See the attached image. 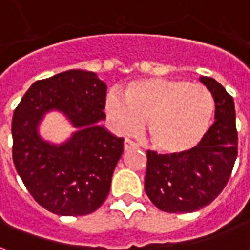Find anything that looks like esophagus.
<instances>
[{"mask_svg": "<svg viewBox=\"0 0 250 250\" xmlns=\"http://www.w3.org/2000/svg\"><path fill=\"white\" fill-rule=\"evenodd\" d=\"M138 148V145L131 139H125V151H130V150H135Z\"/></svg>", "mask_w": 250, "mask_h": 250, "instance_id": "esophagus-1", "label": "esophagus"}]
</instances>
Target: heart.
<instances>
[{
  "instance_id": "obj_1",
  "label": "heart",
  "mask_w": 250,
  "mask_h": 250,
  "mask_svg": "<svg viewBox=\"0 0 250 250\" xmlns=\"http://www.w3.org/2000/svg\"><path fill=\"white\" fill-rule=\"evenodd\" d=\"M105 109L115 128L132 132L147 120L154 148L166 155L193 151L208 135L215 102L208 88L188 80L152 77L127 85L125 99L109 95Z\"/></svg>"
}]
</instances>
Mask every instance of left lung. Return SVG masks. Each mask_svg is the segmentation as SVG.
I'll use <instances>...</instances> for the list:
<instances>
[{
	"label": "left lung",
	"instance_id": "1",
	"mask_svg": "<svg viewBox=\"0 0 250 250\" xmlns=\"http://www.w3.org/2000/svg\"><path fill=\"white\" fill-rule=\"evenodd\" d=\"M215 102V122L202 143L184 155L147 152L145 190L158 209L191 213L211 204L230 178L238 136L234 102L220 83L201 76Z\"/></svg>",
	"mask_w": 250,
	"mask_h": 250
}]
</instances>
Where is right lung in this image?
<instances>
[{
    "instance_id": "right-lung-1",
    "label": "right lung",
    "mask_w": 250,
    "mask_h": 250,
    "mask_svg": "<svg viewBox=\"0 0 250 250\" xmlns=\"http://www.w3.org/2000/svg\"><path fill=\"white\" fill-rule=\"evenodd\" d=\"M105 83L95 72L69 69L33 83L14 111L16 170L32 197L55 214H89L108 195L125 139L99 125L105 119ZM53 110L77 128L59 145L38 131Z\"/></svg>"
}]
</instances>
